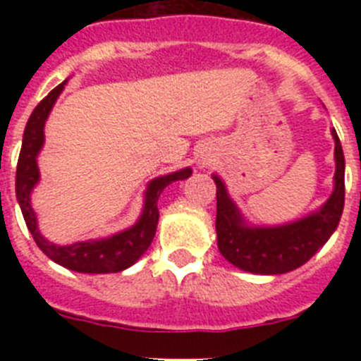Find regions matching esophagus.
<instances>
[{
    "instance_id": "obj_1",
    "label": "esophagus",
    "mask_w": 361,
    "mask_h": 361,
    "mask_svg": "<svg viewBox=\"0 0 361 361\" xmlns=\"http://www.w3.org/2000/svg\"><path fill=\"white\" fill-rule=\"evenodd\" d=\"M199 164L202 166V168H204V164H208V161H206V159H200V161H199Z\"/></svg>"
}]
</instances>
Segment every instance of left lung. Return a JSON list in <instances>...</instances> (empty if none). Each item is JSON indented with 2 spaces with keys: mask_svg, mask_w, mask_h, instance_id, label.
Here are the masks:
<instances>
[{
  "mask_svg": "<svg viewBox=\"0 0 361 361\" xmlns=\"http://www.w3.org/2000/svg\"><path fill=\"white\" fill-rule=\"evenodd\" d=\"M334 137V190L318 212L275 228H251L216 175V244L222 257L238 269L255 275H282L304 266L338 228L345 202V159L336 130Z\"/></svg>",
  "mask_w": 361,
  "mask_h": 361,
  "instance_id": "obj_1",
  "label": "left lung"
}]
</instances>
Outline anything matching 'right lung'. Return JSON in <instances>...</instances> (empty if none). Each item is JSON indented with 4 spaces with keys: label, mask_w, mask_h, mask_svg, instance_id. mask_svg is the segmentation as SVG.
<instances>
[{
    "label": "right lung",
    "mask_w": 361,
    "mask_h": 361,
    "mask_svg": "<svg viewBox=\"0 0 361 361\" xmlns=\"http://www.w3.org/2000/svg\"><path fill=\"white\" fill-rule=\"evenodd\" d=\"M65 82L57 85L47 97L34 108L23 133V145L19 152L18 170H16V197H18L19 208L23 213L28 231L36 240L37 247L43 251L50 260L66 269L78 271V273H119L133 264L146 253L152 244L159 222L157 200L162 190L175 180H184L191 175V168L173 171L164 177L153 178L148 184L145 195V208L141 219L130 229L111 235L101 240L75 242L70 245H57L43 237L37 229L36 213L30 206V193L39 183V168H37V153L43 148L44 142V123L52 110L54 103L65 88Z\"/></svg>",
    "instance_id": "right-lung-1"
}]
</instances>
